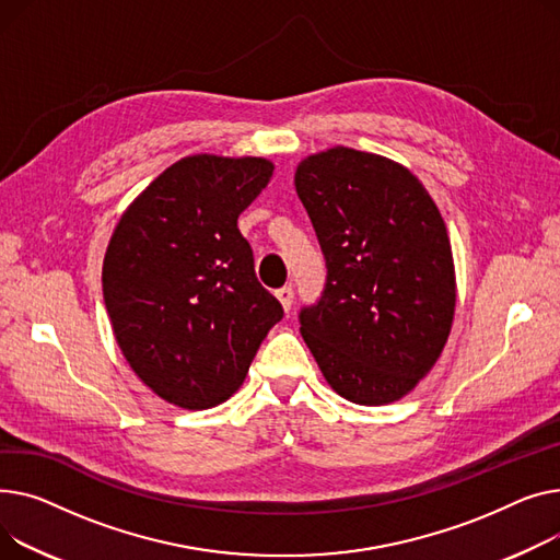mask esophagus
I'll use <instances>...</instances> for the list:
<instances>
[{
  "mask_svg": "<svg viewBox=\"0 0 560 560\" xmlns=\"http://www.w3.org/2000/svg\"><path fill=\"white\" fill-rule=\"evenodd\" d=\"M276 299L280 301L282 310H284V312H289V310H291V303H293V289H291V287H282V289H278V291H276Z\"/></svg>",
  "mask_w": 560,
  "mask_h": 560,
  "instance_id": "1",
  "label": "esophagus"
}]
</instances>
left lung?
<instances>
[{
	"instance_id": "8db88e82",
	"label": "left lung",
	"mask_w": 560,
	"mask_h": 560,
	"mask_svg": "<svg viewBox=\"0 0 560 560\" xmlns=\"http://www.w3.org/2000/svg\"><path fill=\"white\" fill-rule=\"evenodd\" d=\"M327 282L301 312V335L341 398L380 407L434 369L454 320L456 278L445 221L400 162L335 147L293 176Z\"/></svg>"
}]
</instances>
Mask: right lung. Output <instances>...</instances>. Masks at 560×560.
I'll return each mask as SVG.
<instances>
[{
  "label": "right lung",
  "mask_w": 560,
  "mask_h": 560,
  "mask_svg": "<svg viewBox=\"0 0 560 560\" xmlns=\"http://www.w3.org/2000/svg\"><path fill=\"white\" fill-rule=\"evenodd\" d=\"M273 170L250 155L180 158L115 225L102 269L113 335L133 373L174 407L225 402L282 318L237 228Z\"/></svg>",
  "instance_id": "1"
}]
</instances>
